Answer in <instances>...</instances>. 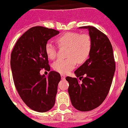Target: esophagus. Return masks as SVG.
<instances>
[{"label": "esophagus", "instance_id": "1", "mask_svg": "<svg viewBox=\"0 0 128 128\" xmlns=\"http://www.w3.org/2000/svg\"><path fill=\"white\" fill-rule=\"evenodd\" d=\"M60 77H61V79H63V80H64V79H65V75H63V74H62V75L60 76Z\"/></svg>", "mask_w": 128, "mask_h": 128}]
</instances>
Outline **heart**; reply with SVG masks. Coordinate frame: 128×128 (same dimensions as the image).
I'll return each mask as SVG.
<instances>
[{
  "mask_svg": "<svg viewBox=\"0 0 128 128\" xmlns=\"http://www.w3.org/2000/svg\"><path fill=\"white\" fill-rule=\"evenodd\" d=\"M56 42L59 46L68 47L65 59H58L53 64L55 71L62 74L69 73L75 68L77 61L82 63L91 53L92 42L88 34H80L76 32H70L58 37ZM45 51L50 59H54L56 56V48L51 42H48Z\"/></svg>",
  "mask_w": 128,
  "mask_h": 128,
  "instance_id": "obj_1",
  "label": "heart"
}]
</instances>
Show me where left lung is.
Segmentation results:
<instances>
[{
    "mask_svg": "<svg viewBox=\"0 0 128 128\" xmlns=\"http://www.w3.org/2000/svg\"><path fill=\"white\" fill-rule=\"evenodd\" d=\"M86 28L91 39L89 58L74 72L77 78L66 77L72 104L80 111L96 108L104 101L111 86L115 72L112 45L106 34L91 26ZM82 80L80 83L78 78Z\"/></svg>",
    "mask_w": 128,
    "mask_h": 128,
    "instance_id": "obj_1",
    "label": "left lung"
}]
</instances>
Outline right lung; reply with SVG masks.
<instances>
[{"label": "right lung", "mask_w": 128, "mask_h": 128, "mask_svg": "<svg viewBox=\"0 0 128 128\" xmlns=\"http://www.w3.org/2000/svg\"><path fill=\"white\" fill-rule=\"evenodd\" d=\"M59 31L34 26L17 41L11 54V68L15 86L26 106L34 111L50 110L55 104L59 74L51 71L47 77L40 74L41 69L50 71L45 46Z\"/></svg>", "instance_id": "right-lung-1"}]
</instances>
